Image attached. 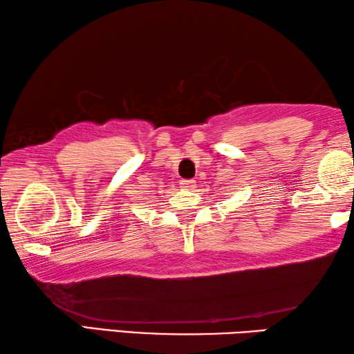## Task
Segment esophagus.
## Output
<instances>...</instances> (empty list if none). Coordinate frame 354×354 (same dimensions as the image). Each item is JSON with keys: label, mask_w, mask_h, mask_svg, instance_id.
Segmentation results:
<instances>
[{"label": "esophagus", "mask_w": 354, "mask_h": 354, "mask_svg": "<svg viewBox=\"0 0 354 354\" xmlns=\"http://www.w3.org/2000/svg\"><path fill=\"white\" fill-rule=\"evenodd\" d=\"M179 187L184 190H194L196 187V183L194 179H181V181H179Z\"/></svg>", "instance_id": "34e87169"}]
</instances>
